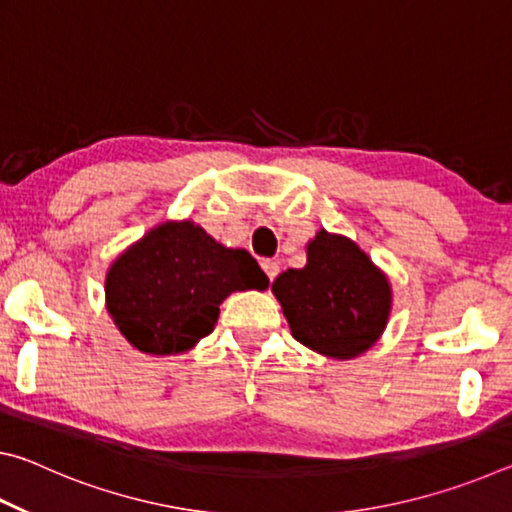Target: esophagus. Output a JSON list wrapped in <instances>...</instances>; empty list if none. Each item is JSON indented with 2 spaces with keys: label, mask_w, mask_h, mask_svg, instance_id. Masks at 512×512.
Wrapping results in <instances>:
<instances>
[{
  "label": "esophagus",
  "mask_w": 512,
  "mask_h": 512,
  "mask_svg": "<svg viewBox=\"0 0 512 512\" xmlns=\"http://www.w3.org/2000/svg\"><path fill=\"white\" fill-rule=\"evenodd\" d=\"M262 268H264V273H266V277H268V280H271V282L275 280L277 273H280V266H277V262H273V259H264Z\"/></svg>",
  "instance_id": "obj_1"
}]
</instances>
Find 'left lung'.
<instances>
[{
  "label": "left lung",
  "mask_w": 512,
  "mask_h": 512,
  "mask_svg": "<svg viewBox=\"0 0 512 512\" xmlns=\"http://www.w3.org/2000/svg\"><path fill=\"white\" fill-rule=\"evenodd\" d=\"M273 293L293 339L332 359L375 345L391 314V284L363 250L341 235L316 232L307 266L275 277Z\"/></svg>",
  "instance_id": "left-lung-1"
}]
</instances>
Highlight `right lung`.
Masks as SVG:
<instances>
[{"label": "right lung", "mask_w": 512, "mask_h": 512, "mask_svg": "<svg viewBox=\"0 0 512 512\" xmlns=\"http://www.w3.org/2000/svg\"><path fill=\"white\" fill-rule=\"evenodd\" d=\"M266 287L248 250L221 246L192 221H167L112 262L106 305L133 348L164 357L210 334L232 291Z\"/></svg>", "instance_id": "obj_1"}]
</instances>
